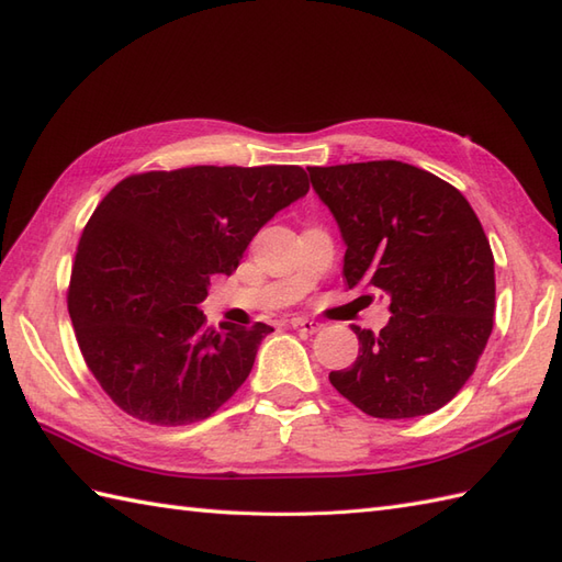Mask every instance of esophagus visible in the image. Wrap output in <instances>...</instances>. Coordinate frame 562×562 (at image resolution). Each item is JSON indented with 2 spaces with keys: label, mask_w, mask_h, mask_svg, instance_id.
<instances>
[{
  "label": "esophagus",
  "mask_w": 562,
  "mask_h": 562,
  "mask_svg": "<svg viewBox=\"0 0 562 562\" xmlns=\"http://www.w3.org/2000/svg\"><path fill=\"white\" fill-rule=\"evenodd\" d=\"M292 328L294 330H299V333H306V335H313V333H318L323 325L318 323V321H308V318H292Z\"/></svg>",
  "instance_id": "esophagus-1"
}]
</instances>
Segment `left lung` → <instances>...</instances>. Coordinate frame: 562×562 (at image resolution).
<instances>
[{
  "label": "left lung",
  "mask_w": 562,
  "mask_h": 562,
  "mask_svg": "<svg viewBox=\"0 0 562 562\" xmlns=\"http://www.w3.org/2000/svg\"><path fill=\"white\" fill-rule=\"evenodd\" d=\"M308 177L340 227L349 290L378 292L393 313L381 333L351 325L359 357L330 373L333 387L378 419L440 409L493 330V254L476 213L448 181L397 160L308 167Z\"/></svg>",
  "instance_id": "obj_1"
}]
</instances>
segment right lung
Wrapping results in <instances>:
<instances>
[{
	"instance_id": "right-lung-1",
	"label": "right lung",
	"mask_w": 562,
	"mask_h": 562,
	"mask_svg": "<svg viewBox=\"0 0 562 562\" xmlns=\"http://www.w3.org/2000/svg\"><path fill=\"white\" fill-rule=\"evenodd\" d=\"M296 165L184 167L120 181L78 241L69 316L90 373L140 422H203L249 378L270 325L220 323L201 311L215 276L282 207L304 199Z\"/></svg>"
}]
</instances>
